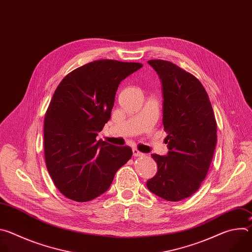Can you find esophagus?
<instances>
[{
	"instance_id": "esophagus-1",
	"label": "esophagus",
	"mask_w": 252,
	"mask_h": 252,
	"mask_svg": "<svg viewBox=\"0 0 252 252\" xmlns=\"http://www.w3.org/2000/svg\"><path fill=\"white\" fill-rule=\"evenodd\" d=\"M132 155H133V157H142V156H145V155H143L142 153H140L136 149H132Z\"/></svg>"
}]
</instances>
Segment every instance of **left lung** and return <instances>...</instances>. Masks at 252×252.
I'll return each instance as SVG.
<instances>
[{"instance_id":"left-lung-1","label":"left lung","mask_w":252,"mask_h":252,"mask_svg":"<svg viewBox=\"0 0 252 252\" xmlns=\"http://www.w3.org/2000/svg\"><path fill=\"white\" fill-rule=\"evenodd\" d=\"M162 86V124L167 156L152 155L157 174L147 182L156 195L179 201L191 196L209 169L217 146V121L201 83L171 62H148Z\"/></svg>"}]
</instances>
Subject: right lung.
<instances>
[{
	"mask_svg": "<svg viewBox=\"0 0 252 252\" xmlns=\"http://www.w3.org/2000/svg\"><path fill=\"white\" fill-rule=\"evenodd\" d=\"M141 66L114 60L91 62L70 71L55 91L44 123L45 160L65 197L86 202L99 196L131 158L130 148L95 137L111 119L120 83Z\"/></svg>",
	"mask_w": 252,
	"mask_h": 252,
	"instance_id": "obj_1",
	"label": "right lung"
}]
</instances>
